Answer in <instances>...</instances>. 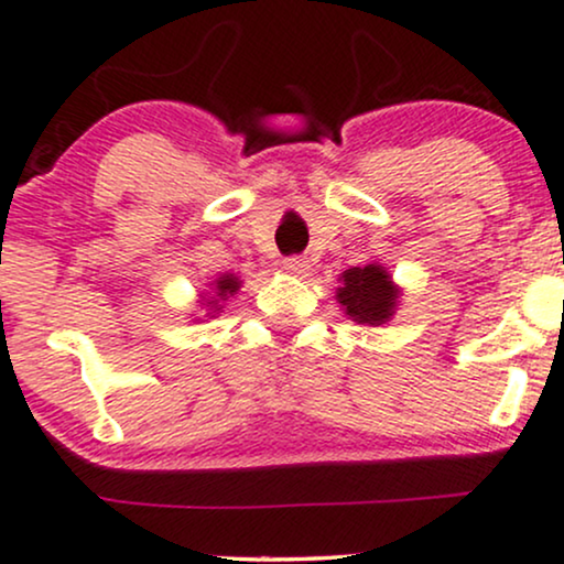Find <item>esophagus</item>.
I'll list each match as a JSON object with an SVG mask.
<instances>
[{"label": "esophagus", "instance_id": "34e87169", "mask_svg": "<svg viewBox=\"0 0 564 564\" xmlns=\"http://www.w3.org/2000/svg\"><path fill=\"white\" fill-rule=\"evenodd\" d=\"M283 273L294 275V278H302L310 273V262L307 257H289V260H283Z\"/></svg>", "mask_w": 564, "mask_h": 564}]
</instances>
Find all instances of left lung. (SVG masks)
<instances>
[{"label": "left lung", "instance_id": "obj_1", "mask_svg": "<svg viewBox=\"0 0 564 564\" xmlns=\"http://www.w3.org/2000/svg\"><path fill=\"white\" fill-rule=\"evenodd\" d=\"M403 289L392 281L390 270L379 262L349 268L339 275L336 302L349 321L360 326H381L398 313Z\"/></svg>", "mask_w": 564, "mask_h": 564}]
</instances>
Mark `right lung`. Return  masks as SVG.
<instances>
[{"label":"right lung","instance_id":"add662e5","mask_svg":"<svg viewBox=\"0 0 564 564\" xmlns=\"http://www.w3.org/2000/svg\"><path fill=\"white\" fill-rule=\"evenodd\" d=\"M241 278L236 273H219L215 281H209V291L198 294V307L204 310V318H217L223 313V304L230 300V296L238 294L241 289ZM196 318V321H204Z\"/></svg>","mask_w":564,"mask_h":564}]
</instances>
